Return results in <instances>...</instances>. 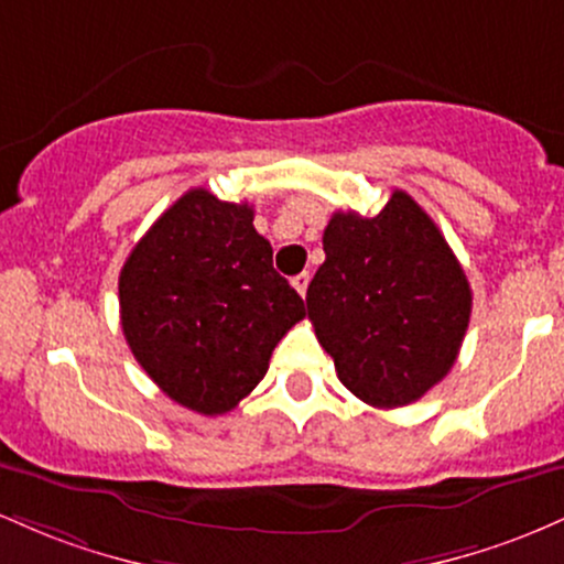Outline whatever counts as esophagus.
I'll use <instances>...</instances> for the list:
<instances>
[{
  "instance_id": "obj_1",
  "label": "esophagus",
  "mask_w": 564,
  "mask_h": 564,
  "mask_svg": "<svg viewBox=\"0 0 564 564\" xmlns=\"http://www.w3.org/2000/svg\"><path fill=\"white\" fill-rule=\"evenodd\" d=\"M308 280H312V276L306 274V271H303V274H299V276H293V288L299 290L301 295H306V288H308Z\"/></svg>"
}]
</instances>
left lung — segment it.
<instances>
[{
  "instance_id": "left-lung-1",
  "label": "left lung",
  "mask_w": 564,
  "mask_h": 564,
  "mask_svg": "<svg viewBox=\"0 0 564 564\" xmlns=\"http://www.w3.org/2000/svg\"><path fill=\"white\" fill-rule=\"evenodd\" d=\"M322 248L306 312L340 383L381 410L421 400L451 372L471 316L451 245L397 188L372 218L333 213Z\"/></svg>"
}]
</instances>
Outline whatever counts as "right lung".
<instances>
[{
  "instance_id": "right-lung-1",
  "label": "right lung",
  "mask_w": 564,
  "mask_h": 564,
  "mask_svg": "<svg viewBox=\"0 0 564 564\" xmlns=\"http://www.w3.org/2000/svg\"><path fill=\"white\" fill-rule=\"evenodd\" d=\"M119 314L132 357L164 394L224 415L263 381L301 295L271 265V245L234 205L192 188L132 248L119 274Z\"/></svg>"
}]
</instances>
